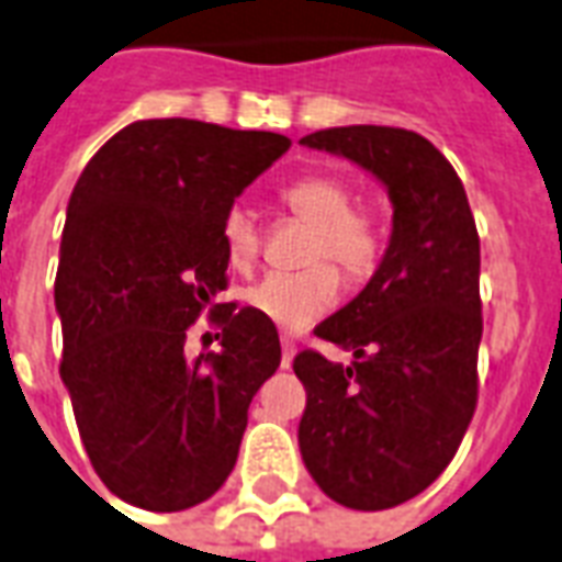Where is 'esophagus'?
I'll use <instances>...</instances> for the list:
<instances>
[{
    "label": "esophagus",
    "instance_id": "34e87169",
    "mask_svg": "<svg viewBox=\"0 0 562 562\" xmlns=\"http://www.w3.org/2000/svg\"><path fill=\"white\" fill-rule=\"evenodd\" d=\"M294 355H297V348H294L292 339H282V360H280L282 369H292Z\"/></svg>",
    "mask_w": 562,
    "mask_h": 562
}]
</instances>
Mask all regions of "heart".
Returning <instances> with one entry per match:
<instances>
[{
  "mask_svg": "<svg viewBox=\"0 0 562 562\" xmlns=\"http://www.w3.org/2000/svg\"><path fill=\"white\" fill-rule=\"evenodd\" d=\"M282 205L313 226L306 259L334 261L348 277H366L378 259V232L372 220L355 211V193L330 176H310L282 190ZM223 247L235 268H247L259 252V226L247 207H228L223 217ZM339 297V277L327 265L301 273H268L249 285L244 301L252 313L297 334L315 324Z\"/></svg>",
  "mask_w": 562,
  "mask_h": 562,
  "instance_id": "1",
  "label": "heart"
}]
</instances>
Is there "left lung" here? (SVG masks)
Masks as SVG:
<instances>
[{"label":"left lung","mask_w":562,"mask_h":562,"mask_svg":"<svg viewBox=\"0 0 562 562\" xmlns=\"http://www.w3.org/2000/svg\"><path fill=\"white\" fill-rule=\"evenodd\" d=\"M301 145L384 184L393 232L366 289L315 327L355 351L294 357L306 386L297 443L306 471L348 509H390L438 480L476 408L482 339L480 235L450 160L419 133L330 127Z\"/></svg>","instance_id":"obj_1"}]
</instances>
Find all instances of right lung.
Instances as JSON below:
<instances>
[{"mask_svg":"<svg viewBox=\"0 0 562 562\" xmlns=\"http://www.w3.org/2000/svg\"><path fill=\"white\" fill-rule=\"evenodd\" d=\"M289 136L145 119L82 169L61 232V381L94 471L151 513L207 501L235 468L249 402L280 366L277 327L217 303L220 351L187 327L226 289L223 217Z\"/></svg>","mask_w":562,"mask_h":562,"instance_id":"1","label":"right lung"}]
</instances>
